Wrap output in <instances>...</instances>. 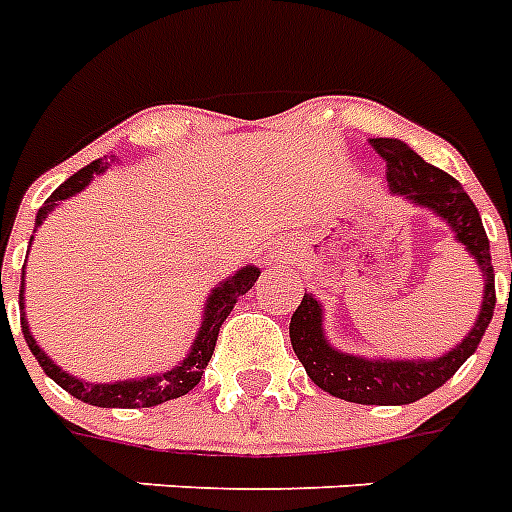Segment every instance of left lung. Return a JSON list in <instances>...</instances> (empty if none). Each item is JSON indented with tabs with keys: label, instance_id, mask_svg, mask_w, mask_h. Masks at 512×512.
Here are the masks:
<instances>
[{
	"label": "left lung",
	"instance_id": "1",
	"mask_svg": "<svg viewBox=\"0 0 512 512\" xmlns=\"http://www.w3.org/2000/svg\"><path fill=\"white\" fill-rule=\"evenodd\" d=\"M377 154L388 164V185L396 196H404L417 207H428L441 220L452 225L454 239L468 249L484 273V303L476 324L468 337L454 345L449 353L438 358H414V361H398V358H361L340 353L332 348L324 335L321 319V303L313 295H305L297 305L289 324V337L300 364L321 390L332 396L353 401V404H377V406H401L420 401L436 388H441L473 353L484 337L486 327L494 316V268L489 239H486L484 223L478 215L476 204L462 191V185L444 170L428 164L412 148L393 138L369 140Z\"/></svg>",
	"mask_w": 512,
	"mask_h": 512
}]
</instances>
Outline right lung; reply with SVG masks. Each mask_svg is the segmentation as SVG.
<instances>
[{"mask_svg":"<svg viewBox=\"0 0 512 512\" xmlns=\"http://www.w3.org/2000/svg\"><path fill=\"white\" fill-rule=\"evenodd\" d=\"M108 162L98 159V162L87 164L84 170H79L76 175H71L66 183L52 191V196L42 204V209L36 212V228L42 225V220L50 215L52 209L58 207L60 201L74 196L90 185V180L95 175L106 170ZM34 241V236H31ZM257 276H260V268L255 265H244L241 271H236L233 276H228L225 281H220L212 295L207 297V305H204V319H201L199 335L193 340L188 356L183 358V364H177L175 369L164 374H151V377H140V380H122V382H108V385H95V382H84L76 380L74 374L63 372L55 361H52L47 353H44L39 345H36L34 335L28 332V321L26 313H23V281H20V327H23V337H26L28 348L36 356L39 366L44 369L47 377L58 382L60 388L68 390L71 396L84 401V404L92 406H103V409H140V406H156L170 401V398L185 396L188 390H193L199 385L201 374L207 369L209 358L215 353V342L217 335H220V327L223 321L228 319V313L233 311V305L241 295H247L249 289L255 287ZM0 292H2V271H0Z\"/></svg>","mask_w":512,"mask_h":512,"instance_id":"1","label":"right lung"}]
</instances>
